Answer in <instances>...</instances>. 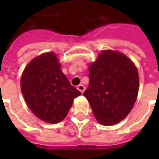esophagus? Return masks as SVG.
Segmentation results:
<instances>
[{"label": "esophagus", "mask_w": 159, "mask_h": 159, "mask_svg": "<svg viewBox=\"0 0 159 159\" xmlns=\"http://www.w3.org/2000/svg\"><path fill=\"white\" fill-rule=\"evenodd\" d=\"M76 89L79 90L80 92H81V93H83V92L85 91V87L83 86V84H79V85L77 86V88H76Z\"/></svg>", "instance_id": "34e87169"}]
</instances>
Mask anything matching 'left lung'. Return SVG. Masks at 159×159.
I'll use <instances>...</instances> for the list:
<instances>
[{
    "mask_svg": "<svg viewBox=\"0 0 159 159\" xmlns=\"http://www.w3.org/2000/svg\"><path fill=\"white\" fill-rule=\"evenodd\" d=\"M89 70V84L83 95L96 120L103 125L121 122L138 95L139 75L134 64L122 52L103 50Z\"/></svg>",
    "mask_w": 159,
    "mask_h": 159,
    "instance_id": "left-lung-1",
    "label": "left lung"
}]
</instances>
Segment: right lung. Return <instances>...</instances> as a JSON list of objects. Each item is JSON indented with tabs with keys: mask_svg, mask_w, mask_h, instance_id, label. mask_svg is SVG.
<instances>
[{
	"mask_svg": "<svg viewBox=\"0 0 159 159\" xmlns=\"http://www.w3.org/2000/svg\"><path fill=\"white\" fill-rule=\"evenodd\" d=\"M53 52H45L27 65L21 76V91L26 104L46 123H58L67 116L81 92L70 85Z\"/></svg>",
	"mask_w": 159,
	"mask_h": 159,
	"instance_id": "right-lung-1",
	"label": "right lung"
}]
</instances>
